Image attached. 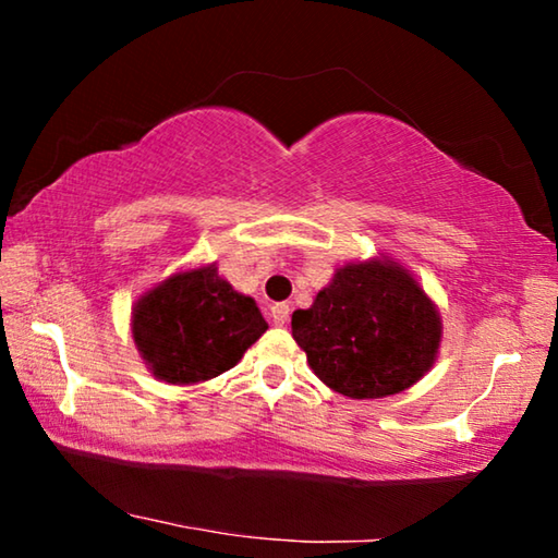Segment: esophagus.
Here are the masks:
<instances>
[{
  "instance_id": "34e87169",
  "label": "esophagus",
  "mask_w": 558,
  "mask_h": 558,
  "mask_svg": "<svg viewBox=\"0 0 558 558\" xmlns=\"http://www.w3.org/2000/svg\"><path fill=\"white\" fill-rule=\"evenodd\" d=\"M270 317H272V323H276V325H286L288 319H290V305H288V302H276V305L270 307Z\"/></svg>"
}]
</instances>
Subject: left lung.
<instances>
[{"mask_svg":"<svg viewBox=\"0 0 558 558\" xmlns=\"http://www.w3.org/2000/svg\"><path fill=\"white\" fill-rule=\"evenodd\" d=\"M292 337L329 389L384 399L430 369L440 317L399 263H349L317 292L313 307L292 313Z\"/></svg>","mask_w":558,"mask_h":558,"instance_id":"left-lung-1","label":"left lung"}]
</instances>
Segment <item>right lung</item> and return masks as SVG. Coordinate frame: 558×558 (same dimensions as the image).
<instances>
[{
    "mask_svg": "<svg viewBox=\"0 0 558 558\" xmlns=\"http://www.w3.org/2000/svg\"><path fill=\"white\" fill-rule=\"evenodd\" d=\"M256 300L239 295L214 266L179 272L140 298L132 337L167 384L214 379L266 332Z\"/></svg>",
    "mask_w": 558,
    "mask_h": 558,
    "instance_id": "add662e5",
    "label": "right lung"
}]
</instances>
